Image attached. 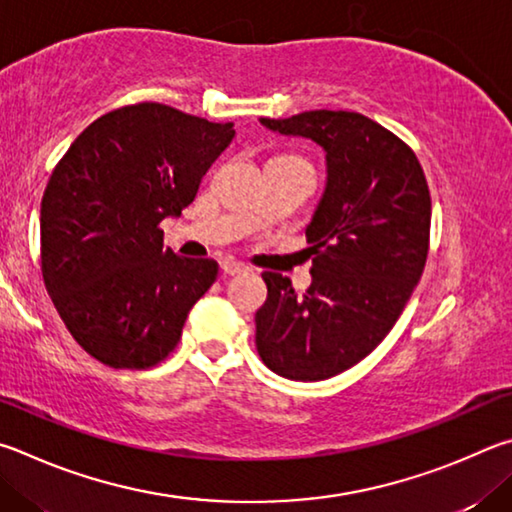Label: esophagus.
<instances>
[{
	"label": "esophagus",
	"mask_w": 512,
	"mask_h": 512,
	"mask_svg": "<svg viewBox=\"0 0 512 512\" xmlns=\"http://www.w3.org/2000/svg\"><path fill=\"white\" fill-rule=\"evenodd\" d=\"M222 272L227 276H238V274H245L247 267L238 261H231L229 258V261H222Z\"/></svg>",
	"instance_id": "1"
}]
</instances>
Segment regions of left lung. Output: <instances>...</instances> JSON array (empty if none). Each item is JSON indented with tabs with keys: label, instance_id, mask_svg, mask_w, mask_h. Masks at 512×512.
<instances>
[{
	"label": "left lung",
	"instance_id": "8db88e82",
	"mask_svg": "<svg viewBox=\"0 0 512 512\" xmlns=\"http://www.w3.org/2000/svg\"><path fill=\"white\" fill-rule=\"evenodd\" d=\"M261 123L321 146L326 188L306 227L310 288L299 297L290 279L263 274L256 348L283 378L328 380L389 335L423 276L432 222L427 179L414 150L364 114L312 110Z\"/></svg>",
	"mask_w": 512,
	"mask_h": 512
}]
</instances>
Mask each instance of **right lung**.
<instances>
[{
    "label": "right lung",
    "mask_w": 512,
    "mask_h": 512,
    "mask_svg": "<svg viewBox=\"0 0 512 512\" xmlns=\"http://www.w3.org/2000/svg\"><path fill=\"white\" fill-rule=\"evenodd\" d=\"M233 123L161 103L103 114L53 168L40 209L42 276L71 337L112 369H148L177 346L218 263L164 247L229 146Z\"/></svg>",
    "instance_id": "obj_1"
}]
</instances>
